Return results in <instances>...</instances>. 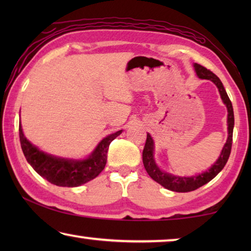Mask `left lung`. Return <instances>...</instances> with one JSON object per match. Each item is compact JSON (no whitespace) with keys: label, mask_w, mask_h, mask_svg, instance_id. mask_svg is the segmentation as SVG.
<instances>
[{"label":"left lung","mask_w":251,"mask_h":251,"mask_svg":"<svg viewBox=\"0 0 251 251\" xmlns=\"http://www.w3.org/2000/svg\"><path fill=\"white\" fill-rule=\"evenodd\" d=\"M194 67H195V72H196V74L199 78L210 79L211 82L218 87L220 96H222L224 104L227 106V110H228V118H227L228 138L223 148L222 154H220L219 158L209 169H208V171H206L202 174H199L197 176L180 177V176H174L172 174L165 173L161 171V169H159L158 166H157L154 159V141H152L151 136L150 134H147L145 147H144V151H143L144 167H145L148 175H150L155 181H157L158 184L165 187V188L172 190V192H177V193L193 192V190H196L197 188H199V187L207 184V182H209L212 178L217 176L227 163L229 155H230L231 145H232V131H233V124H235V118H233L232 104L230 100H229L227 92L225 90L222 80L212 73L211 71L207 70L206 67L201 66V64L195 63Z\"/></svg>","instance_id":"8db88e82"}]
</instances>
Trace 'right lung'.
I'll return each instance as SVG.
<instances>
[{"label":"right lung","instance_id":"obj_1","mask_svg":"<svg viewBox=\"0 0 251 251\" xmlns=\"http://www.w3.org/2000/svg\"><path fill=\"white\" fill-rule=\"evenodd\" d=\"M122 131L118 130L101 139L86 159L74 160L55 157L40 151L24 136L21 122L19 126L21 147L27 163L50 184L61 187H77L99 176L107 161L109 144L120 136Z\"/></svg>","mask_w":251,"mask_h":251}]
</instances>
